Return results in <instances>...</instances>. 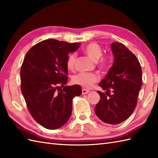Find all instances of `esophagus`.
Masks as SVG:
<instances>
[{
	"label": "esophagus",
	"mask_w": 158,
	"mask_h": 158,
	"mask_svg": "<svg viewBox=\"0 0 158 158\" xmlns=\"http://www.w3.org/2000/svg\"><path fill=\"white\" fill-rule=\"evenodd\" d=\"M89 92V90L86 89H82V94H88Z\"/></svg>",
	"instance_id": "1"
}]
</instances>
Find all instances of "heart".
<instances>
[{"label": "heart", "mask_w": 158, "mask_h": 158, "mask_svg": "<svg viewBox=\"0 0 158 158\" xmlns=\"http://www.w3.org/2000/svg\"><path fill=\"white\" fill-rule=\"evenodd\" d=\"M85 54L93 60L97 62L102 54V50L98 43H91L87 45L83 49ZM76 61V54H70L66 60V66L69 70H73L75 67ZM100 69H105L108 66L109 61L106 58H102L97 62ZM98 81V77L94 73H81L75 75L73 78V82L75 84L82 86L86 89L92 88L94 84Z\"/></svg>", "instance_id": "1"}]
</instances>
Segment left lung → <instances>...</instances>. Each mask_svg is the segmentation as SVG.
<instances>
[{"label":"left lung","instance_id":"left-lung-1","mask_svg":"<svg viewBox=\"0 0 158 158\" xmlns=\"http://www.w3.org/2000/svg\"><path fill=\"white\" fill-rule=\"evenodd\" d=\"M110 48L114 62L99 83L106 92L97 91L101 98L95 113L103 122L116 125L126 120L135 109L142 86V69L136 56L122 43L114 42Z\"/></svg>","mask_w":158,"mask_h":158}]
</instances>
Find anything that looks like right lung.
<instances>
[{"mask_svg":"<svg viewBox=\"0 0 158 158\" xmlns=\"http://www.w3.org/2000/svg\"><path fill=\"white\" fill-rule=\"evenodd\" d=\"M80 44L45 40L33 46L23 59L20 70L22 95L33 118L47 129L64 125L71 115L73 99L81 94L79 85L56 90L59 85L66 84L67 58Z\"/></svg>","mask_w":158,"mask_h":158,"instance_id":"add662e5","label":"right lung"}]
</instances>
